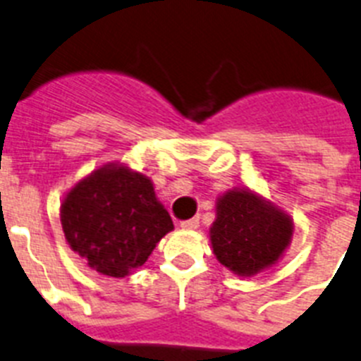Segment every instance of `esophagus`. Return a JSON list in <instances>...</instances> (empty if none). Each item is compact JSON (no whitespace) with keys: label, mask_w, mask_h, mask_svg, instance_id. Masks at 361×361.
Masks as SVG:
<instances>
[{"label":"esophagus","mask_w":361,"mask_h":361,"mask_svg":"<svg viewBox=\"0 0 361 361\" xmlns=\"http://www.w3.org/2000/svg\"><path fill=\"white\" fill-rule=\"evenodd\" d=\"M180 228L183 229H197L199 228V219H190V220H183L180 222Z\"/></svg>","instance_id":"obj_1"}]
</instances>
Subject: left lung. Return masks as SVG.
<instances>
[{"label":"left lung","instance_id":"left-lung-1","mask_svg":"<svg viewBox=\"0 0 361 361\" xmlns=\"http://www.w3.org/2000/svg\"><path fill=\"white\" fill-rule=\"evenodd\" d=\"M215 209L209 228L213 253L235 275L253 276L269 269L291 244V216L255 191H226L216 199Z\"/></svg>","mask_w":361,"mask_h":361}]
</instances>
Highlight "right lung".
I'll return each instance as SVG.
<instances>
[{
  "label": "right lung",
  "instance_id": "obj_1",
  "mask_svg": "<svg viewBox=\"0 0 361 361\" xmlns=\"http://www.w3.org/2000/svg\"><path fill=\"white\" fill-rule=\"evenodd\" d=\"M61 226L70 250L114 279L141 267L173 229L152 180L121 162L101 166L66 193Z\"/></svg>",
  "mask_w": 361,
  "mask_h": 361
}]
</instances>
